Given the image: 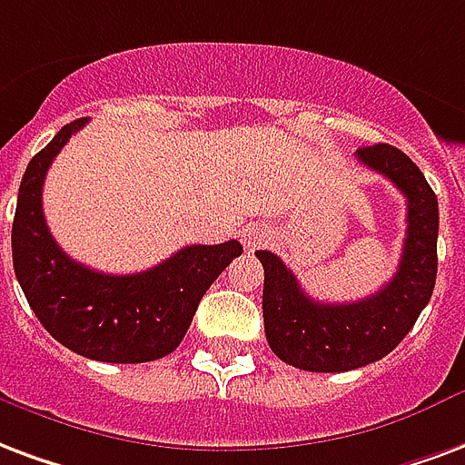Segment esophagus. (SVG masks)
Segmentation results:
<instances>
[{"instance_id": "1", "label": "esophagus", "mask_w": 465, "mask_h": 465, "mask_svg": "<svg viewBox=\"0 0 465 465\" xmlns=\"http://www.w3.org/2000/svg\"><path fill=\"white\" fill-rule=\"evenodd\" d=\"M268 242V232L263 229V226H251V229H246L243 232V246L249 251L259 249L261 243Z\"/></svg>"}]
</instances>
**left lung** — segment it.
I'll return each mask as SVG.
<instances>
[{"label": "left lung", "instance_id": "obj_1", "mask_svg": "<svg viewBox=\"0 0 465 465\" xmlns=\"http://www.w3.org/2000/svg\"><path fill=\"white\" fill-rule=\"evenodd\" d=\"M357 160L407 197V239L397 273L374 295L355 302H320L305 293L271 251H256L263 266V325L271 350L308 372H350L377 362L414 328L436 283L439 202L434 189L397 147H360Z\"/></svg>", "mask_w": 465, "mask_h": 465}]
</instances>
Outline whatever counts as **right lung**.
Returning <instances> with one entry per match:
<instances>
[{
  "label": "right lung",
  "mask_w": 465,
  "mask_h": 465,
  "mask_svg": "<svg viewBox=\"0 0 465 465\" xmlns=\"http://www.w3.org/2000/svg\"><path fill=\"white\" fill-rule=\"evenodd\" d=\"M88 118L74 120L31 157L12 223L16 281L31 311L68 350L98 362H153L177 350L206 288L242 256V243L184 246L154 268L110 276L78 263L54 242L41 189L54 157Z\"/></svg>",
  "instance_id": "right-lung-1"
}]
</instances>
